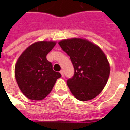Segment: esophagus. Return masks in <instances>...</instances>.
I'll use <instances>...</instances> for the list:
<instances>
[{"instance_id":"obj_1","label":"esophagus","mask_w":130,"mask_h":130,"mask_svg":"<svg viewBox=\"0 0 130 130\" xmlns=\"http://www.w3.org/2000/svg\"><path fill=\"white\" fill-rule=\"evenodd\" d=\"M60 73H61V75H62V76H64V71H63V70H61V71H60Z\"/></svg>"}]
</instances>
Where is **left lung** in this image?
I'll list each match as a JSON object with an SVG mask.
<instances>
[{
	"mask_svg": "<svg viewBox=\"0 0 130 130\" xmlns=\"http://www.w3.org/2000/svg\"><path fill=\"white\" fill-rule=\"evenodd\" d=\"M59 46L70 57L74 75L67 80L73 95L82 101L97 96L105 86L110 66L105 55L99 46L86 40H63Z\"/></svg>",
	"mask_w": 130,
	"mask_h": 130,
	"instance_id": "left-lung-1",
	"label": "left lung"
}]
</instances>
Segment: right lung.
Wrapping results in <instances>:
<instances>
[{
    "label": "right lung",
    "mask_w": 130,
    "mask_h": 130,
    "mask_svg": "<svg viewBox=\"0 0 130 130\" xmlns=\"http://www.w3.org/2000/svg\"><path fill=\"white\" fill-rule=\"evenodd\" d=\"M55 42H38L29 46L19 57L15 74L18 86L25 96L34 101L42 100L51 92L61 73L53 69L46 59Z\"/></svg>",
    "instance_id": "obj_1"
}]
</instances>
